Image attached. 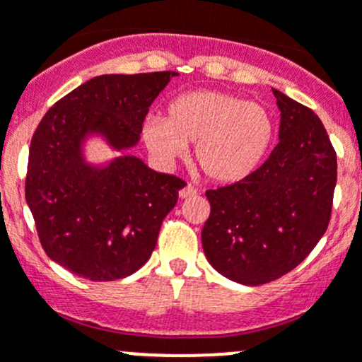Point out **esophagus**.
I'll return each mask as SVG.
<instances>
[{"label":"esophagus","instance_id":"obj_1","mask_svg":"<svg viewBox=\"0 0 362 362\" xmlns=\"http://www.w3.org/2000/svg\"><path fill=\"white\" fill-rule=\"evenodd\" d=\"M196 194H198V189L191 184H187L185 187L180 189V198H191V196H196Z\"/></svg>","mask_w":362,"mask_h":362}]
</instances>
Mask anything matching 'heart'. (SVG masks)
I'll return each instance as SVG.
<instances>
[{"label": "heart", "mask_w": 362, "mask_h": 362, "mask_svg": "<svg viewBox=\"0 0 362 362\" xmlns=\"http://www.w3.org/2000/svg\"><path fill=\"white\" fill-rule=\"evenodd\" d=\"M275 133L262 105L222 90H194L170 103L164 117L145 120L147 147L173 160L194 145L198 166L210 180L235 184L250 177L268 154Z\"/></svg>", "instance_id": "obj_1"}]
</instances>
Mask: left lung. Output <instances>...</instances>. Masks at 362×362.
<instances>
[{
	"label": "left lung",
	"mask_w": 362,
	"mask_h": 362,
	"mask_svg": "<svg viewBox=\"0 0 362 362\" xmlns=\"http://www.w3.org/2000/svg\"><path fill=\"white\" fill-rule=\"evenodd\" d=\"M280 141L243 180L208 189L210 217L202 231L208 262L243 286L287 275L329 226L337 152L319 117L273 89Z\"/></svg>",
	"instance_id": "8db88e82"
}]
</instances>
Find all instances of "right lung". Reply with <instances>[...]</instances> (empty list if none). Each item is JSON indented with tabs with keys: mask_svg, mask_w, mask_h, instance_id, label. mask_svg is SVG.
<instances>
[{
	"mask_svg": "<svg viewBox=\"0 0 362 362\" xmlns=\"http://www.w3.org/2000/svg\"><path fill=\"white\" fill-rule=\"evenodd\" d=\"M175 75L94 76L40 120L29 145L25 202L43 250L73 275L112 282L151 257L185 182L133 156L98 170L83 163L80 144L96 131L115 148L133 147L148 107Z\"/></svg>",
	"mask_w": 362,
	"mask_h": 362,
	"instance_id": "right-lung-1",
	"label": "right lung"
}]
</instances>
